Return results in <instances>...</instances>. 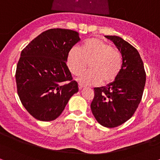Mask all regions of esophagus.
Instances as JSON below:
<instances>
[{
	"mask_svg": "<svg viewBox=\"0 0 160 160\" xmlns=\"http://www.w3.org/2000/svg\"><path fill=\"white\" fill-rule=\"evenodd\" d=\"M83 87H84V86L82 83H78V88H79V89H80V90H81V89L83 88Z\"/></svg>",
	"mask_w": 160,
	"mask_h": 160,
	"instance_id": "esophagus-1",
	"label": "esophagus"
}]
</instances>
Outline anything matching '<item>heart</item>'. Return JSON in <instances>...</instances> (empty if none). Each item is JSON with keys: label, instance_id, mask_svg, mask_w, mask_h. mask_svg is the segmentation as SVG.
<instances>
[{"label": "heart", "instance_id": "obj_1", "mask_svg": "<svg viewBox=\"0 0 160 160\" xmlns=\"http://www.w3.org/2000/svg\"><path fill=\"white\" fill-rule=\"evenodd\" d=\"M90 65V71L85 72L79 80L85 85L110 83L118 75L122 67L121 52L111 44L92 38L82 44L80 50L72 48L68 54L67 65L70 72L79 75Z\"/></svg>", "mask_w": 160, "mask_h": 160}]
</instances>
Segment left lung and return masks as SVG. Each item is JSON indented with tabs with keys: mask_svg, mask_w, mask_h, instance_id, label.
<instances>
[{
	"mask_svg": "<svg viewBox=\"0 0 160 160\" xmlns=\"http://www.w3.org/2000/svg\"><path fill=\"white\" fill-rule=\"evenodd\" d=\"M111 40L122 56L118 75L106 86L94 88L91 109L102 126L113 128L128 121L141 101L146 84V72L138 51L116 36H105Z\"/></svg>",
	"mask_w": 160,
	"mask_h": 160,
	"instance_id": "8db88e82",
	"label": "left lung"
}]
</instances>
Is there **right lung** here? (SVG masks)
I'll list each match as a JSON object with an SVG mask.
<instances>
[{
    "label": "right lung",
    "mask_w": 160,
    "mask_h": 160,
    "mask_svg": "<svg viewBox=\"0 0 160 160\" xmlns=\"http://www.w3.org/2000/svg\"><path fill=\"white\" fill-rule=\"evenodd\" d=\"M80 39L77 31L52 28L42 32L21 52L15 74L22 105L36 119L55 120L78 91L67 66L68 54Z\"/></svg>",
    "instance_id": "obj_1"
}]
</instances>
